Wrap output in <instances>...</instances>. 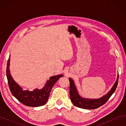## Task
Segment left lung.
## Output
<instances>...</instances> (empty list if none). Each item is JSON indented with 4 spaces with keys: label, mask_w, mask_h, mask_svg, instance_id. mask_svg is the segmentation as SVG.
<instances>
[{
    "label": "left lung",
    "mask_w": 126,
    "mask_h": 126,
    "mask_svg": "<svg viewBox=\"0 0 126 126\" xmlns=\"http://www.w3.org/2000/svg\"><path fill=\"white\" fill-rule=\"evenodd\" d=\"M70 83V98L74 106L86 110H93L99 108V107L105 104L109 99L113 93L116 91L118 82V76L117 77L116 82H115L109 92L101 98L98 99H88L80 97L77 90L74 81L71 78H69Z\"/></svg>",
    "instance_id": "left-lung-1"
}]
</instances>
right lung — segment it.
<instances>
[{"label": "right lung", "mask_w": 126, "mask_h": 126, "mask_svg": "<svg viewBox=\"0 0 126 126\" xmlns=\"http://www.w3.org/2000/svg\"><path fill=\"white\" fill-rule=\"evenodd\" d=\"M9 63L10 58L7 63V77L10 92L15 98L27 106L39 107L44 105L48 101L53 86L59 78L63 77L62 74L51 77L42 89H35L33 91L23 90L13 79L10 73Z\"/></svg>", "instance_id": "add662e5"}]
</instances>
